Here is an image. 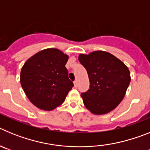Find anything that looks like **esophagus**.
Returning a JSON list of instances; mask_svg holds the SVG:
<instances>
[{"label": "esophagus", "mask_w": 150, "mask_h": 150, "mask_svg": "<svg viewBox=\"0 0 150 150\" xmlns=\"http://www.w3.org/2000/svg\"><path fill=\"white\" fill-rule=\"evenodd\" d=\"M74 87L76 88V87H77V81L76 80H75V81L74 82Z\"/></svg>", "instance_id": "1"}]
</instances>
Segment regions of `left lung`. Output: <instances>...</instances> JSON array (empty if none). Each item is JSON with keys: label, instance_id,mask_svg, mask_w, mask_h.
Here are the masks:
<instances>
[{"label": "left lung", "instance_id": "left-lung-1", "mask_svg": "<svg viewBox=\"0 0 150 150\" xmlns=\"http://www.w3.org/2000/svg\"><path fill=\"white\" fill-rule=\"evenodd\" d=\"M79 61L86 70L90 82L88 91L81 94L86 107L96 115L105 114L115 109L131 82L127 66L104 51L81 54Z\"/></svg>", "mask_w": 150, "mask_h": 150}]
</instances>
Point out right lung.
<instances>
[{"mask_svg": "<svg viewBox=\"0 0 150 150\" xmlns=\"http://www.w3.org/2000/svg\"><path fill=\"white\" fill-rule=\"evenodd\" d=\"M68 56L57 49L39 52L25 63L20 83L33 104L44 110H52L64 101L74 86L68 78L65 64Z\"/></svg>", "mask_w": 150, "mask_h": 150, "instance_id": "1", "label": "right lung"}]
</instances>
